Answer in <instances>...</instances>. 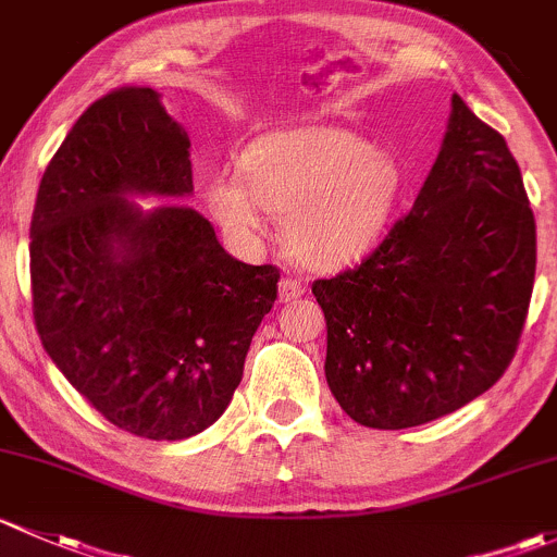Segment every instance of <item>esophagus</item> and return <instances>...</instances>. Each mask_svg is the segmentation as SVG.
I'll list each match as a JSON object with an SVG mask.
<instances>
[{"label": "esophagus", "mask_w": 557, "mask_h": 557, "mask_svg": "<svg viewBox=\"0 0 557 557\" xmlns=\"http://www.w3.org/2000/svg\"><path fill=\"white\" fill-rule=\"evenodd\" d=\"M306 292V284H302L300 278H281L278 281V300L281 302H289V300H297V297Z\"/></svg>", "instance_id": "1"}]
</instances>
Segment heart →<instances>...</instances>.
Instances as JSON below:
<instances>
[{
  "instance_id": "1",
  "label": "heart",
  "mask_w": 557,
  "mask_h": 557,
  "mask_svg": "<svg viewBox=\"0 0 557 557\" xmlns=\"http://www.w3.org/2000/svg\"><path fill=\"white\" fill-rule=\"evenodd\" d=\"M240 174H216L206 206L238 246L260 244L265 209L284 220V240L308 265L359 260L386 233L403 174L386 152L332 125L273 131L238 160Z\"/></svg>"
}]
</instances>
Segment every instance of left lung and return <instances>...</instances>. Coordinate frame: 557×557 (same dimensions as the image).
<instances>
[{"mask_svg":"<svg viewBox=\"0 0 557 557\" xmlns=\"http://www.w3.org/2000/svg\"><path fill=\"white\" fill-rule=\"evenodd\" d=\"M450 107L410 214L362 265L313 281L330 392L370 429L421 426L488 392L529 317L536 222L518 160L461 96Z\"/></svg>","mask_w":557,"mask_h":557,"instance_id":"1","label":"left lung"}]
</instances>
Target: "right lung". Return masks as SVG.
<instances>
[{"label": "right lung", "instance_id": "1", "mask_svg": "<svg viewBox=\"0 0 557 557\" xmlns=\"http://www.w3.org/2000/svg\"><path fill=\"white\" fill-rule=\"evenodd\" d=\"M190 139L152 88L94 101L53 154L32 214V302L45 351L109 423L185 440L231 405L278 292L276 265L227 255L190 206Z\"/></svg>", "mask_w": 557, "mask_h": 557}]
</instances>
